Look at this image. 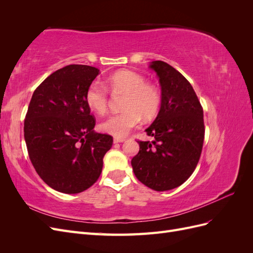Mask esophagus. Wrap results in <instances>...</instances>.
Returning a JSON list of instances; mask_svg holds the SVG:
<instances>
[{"mask_svg":"<svg viewBox=\"0 0 253 253\" xmlns=\"http://www.w3.org/2000/svg\"><path fill=\"white\" fill-rule=\"evenodd\" d=\"M124 141H126V138H121V137H114V143L124 142Z\"/></svg>","mask_w":253,"mask_h":253,"instance_id":"esophagus-1","label":"esophagus"}]
</instances>
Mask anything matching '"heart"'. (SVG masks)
<instances>
[{"label":"heart","instance_id":"1","mask_svg":"<svg viewBox=\"0 0 253 253\" xmlns=\"http://www.w3.org/2000/svg\"><path fill=\"white\" fill-rule=\"evenodd\" d=\"M109 90L125 93L121 112L113 114L100 124L103 132L117 137H125L137 127L142 117L145 120L154 118L162 104V95L154 84L145 82L142 75L122 70L110 75L104 86L97 81L91 82L85 91V102L88 108L99 115H103L109 108Z\"/></svg>","mask_w":253,"mask_h":253}]
</instances>
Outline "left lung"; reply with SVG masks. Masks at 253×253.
I'll return each instance as SVG.
<instances>
[{
  "label": "left lung",
  "instance_id": "left-lung-1",
  "mask_svg": "<svg viewBox=\"0 0 253 253\" xmlns=\"http://www.w3.org/2000/svg\"><path fill=\"white\" fill-rule=\"evenodd\" d=\"M159 77L162 106L154 122L145 129L154 140L141 141L133 157L134 174L155 191L180 186L200 160L204 138V111L190 82L164 61L150 65Z\"/></svg>",
  "mask_w": 253,
  "mask_h": 253
}]
</instances>
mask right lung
<instances>
[{
  "label": "right lung",
  "instance_id": "obj_1",
  "mask_svg": "<svg viewBox=\"0 0 253 253\" xmlns=\"http://www.w3.org/2000/svg\"><path fill=\"white\" fill-rule=\"evenodd\" d=\"M93 66L72 64L52 73L34 91L24 120L28 156L42 180L59 192L75 194L99 178L113 145L109 134L95 133L96 119L85 102L97 77Z\"/></svg>",
  "mask_w": 253,
  "mask_h": 253
}]
</instances>
